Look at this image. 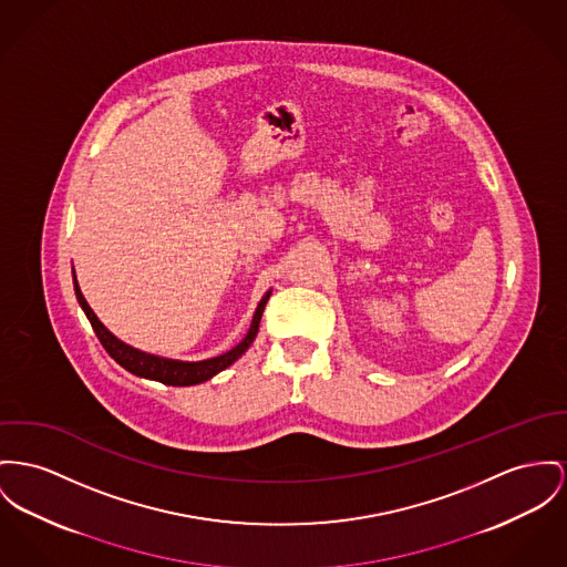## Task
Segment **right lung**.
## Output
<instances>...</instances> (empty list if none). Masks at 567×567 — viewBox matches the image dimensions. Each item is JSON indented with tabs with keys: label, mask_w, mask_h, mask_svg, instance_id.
Masks as SVG:
<instances>
[{
	"label": "right lung",
	"mask_w": 567,
	"mask_h": 567,
	"mask_svg": "<svg viewBox=\"0 0 567 567\" xmlns=\"http://www.w3.org/2000/svg\"><path fill=\"white\" fill-rule=\"evenodd\" d=\"M73 277H75V270H73ZM75 295L76 301L81 305V309L85 311V316H87V320H90V324H92V329L96 333V338L103 343V348L110 352V357L114 359L115 363H120L124 370H128L135 377L151 378V380H158L163 384H174V386H189V384H199V382H204V380L224 372L236 359H240L247 352V348L254 343L256 336H258L262 311H265L266 301L270 297V290L266 292L262 301L258 305V309L254 313V320H251V327H249V331H247V336L243 338V341L236 343L231 350H227L224 354L206 359V361L165 359V357L142 352V350H137V348L117 340L114 333L107 331V327L96 318V313L92 311V307L87 305V301L83 299L76 279Z\"/></svg>",
	"instance_id": "add662e5"
}]
</instances>
